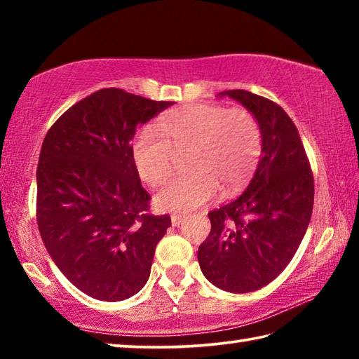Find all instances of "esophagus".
I'll use <instances>...</instances> for the list:
<instances>
[{"label":"esophagus","mask_w":359,"mask_h":359,"mask_svg":"<svg viewBox=\"0 0 359 359\" xmlns=\"http://www.w3.org/2000/svg\"><path fill=\"white\" fill-rule=\"evenodd\" d=\"M185 222V217H182V215H172L171 217V223H172V226H180L182 223Z\"/></svg>","instance_id":"1"}]
</instances>
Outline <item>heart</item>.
<instances>
[{
	"mask_svg": "<svg viewBox=\"0 0 359 359\" xmlns=\"http://www.w3.org/2000/svg\"><path fill=\"white\" fill-rule=\"evenodd\" d=\"M136 133L131 155L141 179L160 185L172 174L177 151L190 150L187 169L156 193L161 210L187 214L224 193L241 190L261 154V130L244 107L190 102Z\"/></svg>",
	"mask_w": 359,
	"mask_h": 359,
	"instance_id": "obj_1",
	"label": "heart"
}]
</instances>
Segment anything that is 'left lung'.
Here are the masks:
<instances>
[{"label":"left lung","mask_w":359,"mask_h":359,"mask_svg":"<svg viewBox=\"0 0 359 359\" xmlns=\"http://www.w3.org/2000/svg\"><path fill=\"white\" fill-rule=\"evenodd\" d=\"M226 95L258 120L263 154L245 190L209 212L212 228L198 261L215 287L248 293L294 257L312 217L313 174L296 125L277 102L245 90Z\"/></svg>","instance_id":"obj_1"}]
</instances>
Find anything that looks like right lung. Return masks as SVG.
<instances>
[{"label": "right lung", "mask_w": 359, "mask_h": 359, "mask_svg": "<svg viewBox=\"0 0 359 359\" xmlns=\"http://www.w3.org/2000/svg\"><path fill=\"white\" fill-rule=\"evenodd\" d=\"M174 102L102 88L71 106L42 142L36 220L65 277L85 294L121 301L149 280L171 217L150 214L131 155L139 125Z\"/></svg>", "instance_id": "right-lung-1"}]
</instances>
